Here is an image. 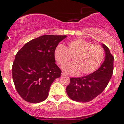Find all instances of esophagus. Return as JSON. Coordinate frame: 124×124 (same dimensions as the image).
<instances>
[{
  "instance_id": "obj_1",
  "label": "esophagus",
  "mask_w": 124,
  "mask_h": 124,
  "mask_svg": "<svg viewBox=\"0 0 124 124\" xmlns=\"http://www.w3.org/2000/svg\"><path fill=\"white\" fill-rule=\"evenodd\" d=\"M61 76H66V75L65 73H63V72H62V73H61Z\"/></svg>"
}]
</instances>
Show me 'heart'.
<instances>
[{"instance_id":"b5f03b06","label":"heart","mask_w":124,"mask_h":124,"mask_svg":"<svg viewBox=\"0 0 124 124\" xmlns=\"http://www.w3.org/2000/svg\"><path fill=\"white\" fill-rule=\"evenodd\" d=\"M103 48L83 39L70 41L65 48L59 45L55 49L54 56L58 65L62 66L72 58L73 62L64 65L63 70L66 73L85 75L96 70L104 59Z\"/></svg>"}]
</instances>
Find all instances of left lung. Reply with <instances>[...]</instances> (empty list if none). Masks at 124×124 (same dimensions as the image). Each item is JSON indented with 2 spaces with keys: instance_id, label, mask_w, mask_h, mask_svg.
<instances>
[{
  "instance_id": "obj_1",
  "label": "left lung",
  "mask_w": 124,
  "mask_h": 124,
  "mask_svg": "<svg viewBox=\"0 0 124 124\" xmlns=\"http://www.w3.org/2000/svg\"><path fill=\"white\" fill-rule=\"evenodd\" d=\"M106 54L105 60L93 73L82 78H71L67 86V94L77 102L86 103L97 97L108 84L114 69V56L108 48L102 44Z\"/></svg>"
}]
</instances>
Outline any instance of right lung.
Masks as SVG:
<instances>
[{"label":"right lung","instance_id":"add662e5","mask_svg":"<svg viewBox=\"0 0 124 124\" xmlns=\"http://www.w3.org/2000/svg\"><path fill=\"white\" fill-rule=\"evenodd\" d=\"M66 35H44L32 39L18 51L12 77L18 94L26 101L39 103L48 97L51 84L61 76L54 52Z\"/></svg>","mask_w":124,"mask_h":124}]
</instances>
